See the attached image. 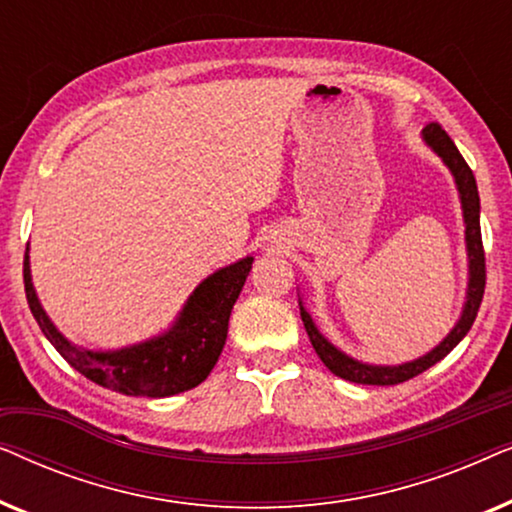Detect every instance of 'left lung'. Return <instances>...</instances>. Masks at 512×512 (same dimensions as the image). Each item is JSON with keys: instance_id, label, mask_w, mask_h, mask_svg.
Wrapping results in <instances>:
<instances>
[{"instance_id": "obj_1", "label": "left lung", "mask_w": 512, "mask_h": 512, "mask_svg": "<svg viewBox=\"0 0 512 512\" xmlns=\"http://www.w3.org/2000/svg\"><path fill=\"white\" fill-rule=\"evenodd\" d=\"M424 142L445 160V165L450 167L457 181L459 195H461V207H464V221H466V249H468V300L464 305V314H461L459 324L452 328V333L440 342L436 349H431L429 354L422 359L403 363V366H366L349 359L347 354H342L340 349H335L324 335L317 331L314 321L303 303L300 305V317H303L305 331L310 335V342L314 352L319 354V359L324 361V366L331 370L333 375L342 377V380L356 382V384H377V387H389V384H401L408 382L412 377H417L424 370L436 366L440 359H445L454 347L464 340V335L471 331L475 317H478L482 296H485V282H487V270H485V249H482V233H480V195L478 184H475L473 170L461 156L457 146L450 139V135L443 130L440 123H429L424 128Z\"/></svg>"}]
</instances>
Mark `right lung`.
Wrapping results in <instances>:
<instances>
[{
    "label": "right lung",
    "mask_w": 512,
    "mask_h": 512,
    "mask_svg": "<svg viewBox=\"0 0 512 512\" xmlns=\"http://www.w3.org/2000/svg\"><path fill=\"white\" fill-rule=\"evenodd\" d=\"M251 263L254 258L247 256L214 272L188 298L172 331L142 345L118 349V352H88L62 338L58 328L41 310L32 286L27 254L23 261V279L27 305L41 333L51 340V345L69 366L86 375L90 382L114 389L118 394L165 398L198 387L212 373L226 345L230 310L247 282Z\"/></svg>",
    "instance_id": "1"
}]
</instances>
